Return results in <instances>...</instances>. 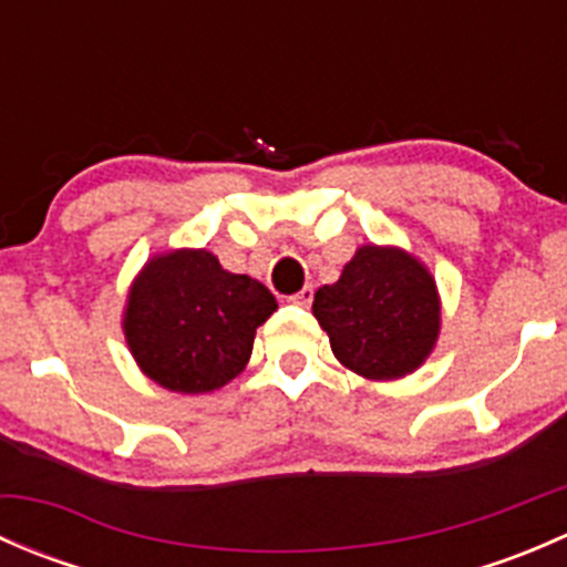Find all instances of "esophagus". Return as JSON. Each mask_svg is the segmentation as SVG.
Here are the masks:
<instances>
[{"label": "esophagus", "instance_id": "34e87169", "mask_svg": "<svg viewBox=\"0 0 567 567\" xmlns=\"http://www.w3.org/2000/svg\"><path fill=\"white\" fill-rule=\"evenodd\" d=\"M312 296H316L312 285H305V288H301L296 296H290L288 301H290V305H296V307H310L312 305Z\"/></svg>", "mask_w": 567, "mask_h": 567}]
</instances>
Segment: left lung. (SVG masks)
Masks as SVG:
<instances>
[{"mask_svg":"<svg viewBox=\"0 0 567 567\" xmlns=\"http://www.w3.org/2000/svg\"><path fill=\"white\" fill-rule=\"evenodd\" d=\"M312 316L331 351L353 373L392 381L414 373L439 340L436 279L409 251L359 247L334 285H323Z\"/></svg>","mask_w":567,"mask_h":567,"instance_id":"left-lung-1","label":"left lung"}]
</instances>
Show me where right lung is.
I'll use <instances>...</instances> for the list:
<instances>
[{
  "label": "right lung",
  "instance_id": "obj_1",
  "mask_svg": "<svg viewBox=\"0 0 567 567\" xmlns=\"http://www.w3.org/2000/svg\"><path fill=\"white\" fill-rule=\"evenodd\" d=\"M277 310L271 290L230 274L205 249L145 262L128 290L123 331L136 364L164 390L203 394L247 368L257 326Z\"/></svg>",
  "mask_w": 567,
  "mask_h": 567
}]
</instances>
